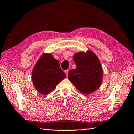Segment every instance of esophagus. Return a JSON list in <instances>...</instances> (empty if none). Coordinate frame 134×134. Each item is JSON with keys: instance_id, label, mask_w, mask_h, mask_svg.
Listing matches in <instances>:
<instances>
[{"instance_id": "esophagus-1", "label": "esophagus", "mask_w": 134, "mask_h": 134, "mask_svg": "<svg viewBox=\"0 0 134 134\" xmlns=\"http://www.w3.org/2000/svg\"><path fill=\"white\" fill-rule=\"evenodd\" d=\"M68 70H65L64 71V72L65 73H66V75H67H67H68Z\"/></svg>"}]
</instances>
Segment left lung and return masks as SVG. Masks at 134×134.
I'll use <instances>...</instances> for the list:
<instances>
[{"label":"left lung","mask_w":134,"mask_h":134,"mask_svg":"<svg viewBox=\"0 0 134 134\" xmlns=\"http://www.w3.org/2000/svg\"><path fill=\"white\" fill-rule=\"evenodd\" d=\"M76 68L68 74L70 81L80 92L88 95L96 91L103 81V68L96 54L91 51L74 54Z\"/></svg>","instance_id":"left-lung-1"}]
</instances>
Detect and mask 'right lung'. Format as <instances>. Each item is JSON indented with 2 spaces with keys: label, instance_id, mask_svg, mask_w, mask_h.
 Returning a JSON list of instances; mask_svg holds the SVG:
<instances>
[{
  "label": "right lung",
  "instance_id": "obj_1",
  "mask_svg": "<svg viewBox=\"0 0 134 134\" xmlns=\"http://www.w3.org/2000/svg\"><path fill=\"white\" fill-rule=\"evenodd\" d=\"M66 77L60 67L58 60L51 53H44L34 67L31 78L35 89L43 95H47Z\"/></svg>",
  "mask_w": 134,
  "mask_h": 134
}]
</instances>
